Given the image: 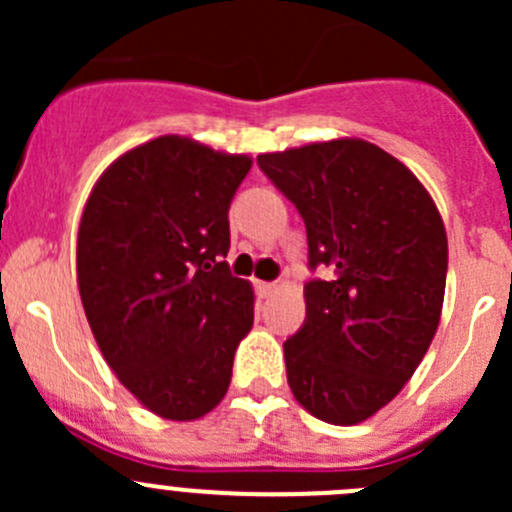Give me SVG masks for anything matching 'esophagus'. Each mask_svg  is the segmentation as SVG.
Returning a JSON list of instances; mask_svg holds the SVG:
<instances>
[{
    "label": "esophagus",
    "mask_w": 512,
    "mask_h": 512,
    "mask_svg": "<svg viewBox=\"0 0 512 512\" xmlns=\"http://www.w3.org/2000/svg\"><path fill=\"white\" fill-rule=\"evenodd\" d=\"M275 289H277L275 282H257V292H260V297H270Z\"/></svg>",
    "instance_id": "34e87169"
}]
</instances>
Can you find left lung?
<instances>
[{
    "label": "left lung",
    "mask_w": 512,
    "mask_h": 512,
    "mask_svg": "<svg viewBox=\"0 0 512 512\" xmlns=\"http://www.w3.org/2000/svg\"><path fill=\"white\" fill-rule=\"evenodd\" d=\"M299 210L307 317L285 342L287 381L312 416L352 426L389 404L431 347L446 292L441 215L401 160L359 138L257 156Z\"/></svg>",
    "instance_id": "obj_1"
}]
</instances>
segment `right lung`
I'll list each match as a JSON object with an SVG mask.
<instances>
[{"label":"right lung","instance_id":"obj_1","mask_svg":"<svg viewBox=\"0 0 512 512\" xmlns=\"http://www.w3.org/2000/svg\"><path fill=\"white\" fill-rule=\"evenodd\" d=\"M252 160L160 136L98 178L76 272L98 349L153 414L193 421L223 401L252 327L250 282L232 277L230 210Z\"/></svg>","mask_w":512,"mask_h":512}]
</instances>
